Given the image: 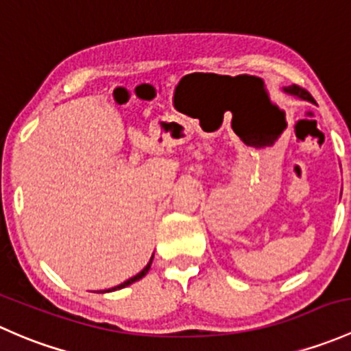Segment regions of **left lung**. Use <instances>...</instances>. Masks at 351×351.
<instances>
[{
	"label": "left lung",
	"mask_w": 351,
	"mask_h": 351,
	"mask_svg": "<svg viewBox=\"0 0 351 351\" xmlns=\"http://www.w3.org/2000/svg\"><path fill=\"white\" fill-rule=\"evenodd\" d=\"M282 91L285 93V95L298 97V99L309 101V103H316V101L313 99V96H311L308 91H304V89H301L299 86H295V84L294 86H287V88H282Z\"/></svg>",
	"instance_id": "left-lung-1"
}]
</instances>
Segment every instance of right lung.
Instances as JSON below:
<instances>
[{"label": "right lung", "mask_w": 351, "mask_h": 351, "mask_svg": "<svg viewBox=\"0 0 351 351\" xmlns=\"http://www.w3.org/2000/svg\"><path fill=\"white\" fill-rule=\"evenodd\" d=\"M152 260H154V255L150 256V262L147 263L145 267H143V270H140L138 274H136V276H133L132 279H128V280H125V282L123 284H120V285H117V287H111V289H108V291H101L104 294V292H113V291H118V289H123V287H128L130 284H133V282H136V280H140L142 279V277H145L147 274H149V270H150V265H152Z\"/></svg>", "instance_id": "right-lung-1"}]
</instances>
